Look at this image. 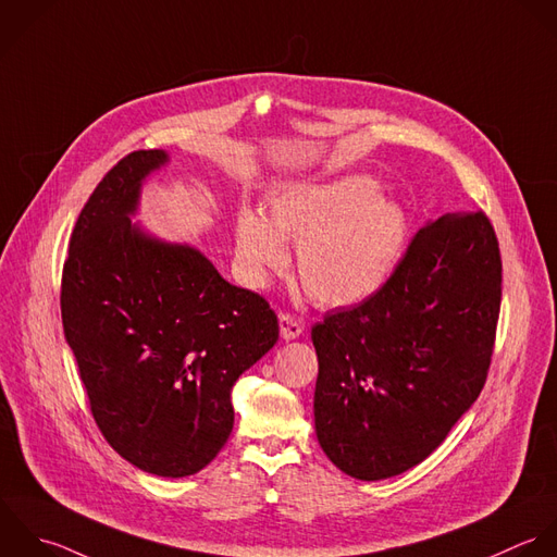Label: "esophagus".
Segmentation results:
<instances>
[{
	"mask_svg": "<svg viewBox=\"0 0 557 557\" xmlns=\"http://www.w3.org/2000/svg\"><path fill=\"white\" fill-rule=\"evenodd\" d=\"M301 332H304V323L297 317L288 312L280 314V334L284 341H295L301 336Z\"/></svg>",
	"mask_w": 557,
	"mask_h": 557,
	"instance_id": "obj_1",
	"label": "esophagus"
}]
</instances>
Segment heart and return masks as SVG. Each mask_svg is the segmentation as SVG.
I'll list each match as a JSON object with an SVG mask.
<instances>
[{"instance_id": "b5f03b06", "label": "heart", "mask_w": 557, "mask_h": 557, "mask_svg": "<svg viewBox=\"0 0 557 557\" xmlns=\"http://www.w3.org/2000/svg\"><path fill=\"white\" fill-rule=\"evenodd\" d=\"M367 175L290 184L269 201V219L251 208L236 214V258L245 280L262 286L288 264L297 243V275L308 297L343 308L375 295L397 269L408 238L404 208L377 197Z\"/></svg>"}]
</instances>
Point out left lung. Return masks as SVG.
Listing matches in <instances>:
<instances>
[{
    "mask_svg": "<svg viewBox=\"0 0 557 557\" xmlns=\"http://www.w3.org/2000/svg\"><path fill=\"white\" fill-rule=\"evenodd\" d=\"M502 310L491 219L445 214L417 232L388 282L312 327L317 438L347 475L423 462L480 397Z\"/></svg>",
    "mask_w": 557,
    "mask_h": 557,
    "instance_id": "left-lung-1",
    "label": "left lung"
}]
</instances>
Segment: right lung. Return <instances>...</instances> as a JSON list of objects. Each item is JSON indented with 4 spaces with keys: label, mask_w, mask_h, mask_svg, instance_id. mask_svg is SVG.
I'll list each match as a JSON object with an SVG mask.
<instances>
[{
    "label": "right lung",
    "mask_w": 557,
    "mask_h": 557,
    "mask_svg": "<svg viewBox=\"0 0 557 557\" xmlns=\"http://www.w3.org/2000/svg\"><path fill=\"white\" fill-rule=\"evenodd\" d=\"M166 158L132 151L97 184L69 240L60 312L108 445L145 473L186 478L227 443L232 386L280 325L264 297L225 282L203 253L132 225L143 180Z\"/></svg>",
    "instance_id": "add662e5"
}]
</instances>
